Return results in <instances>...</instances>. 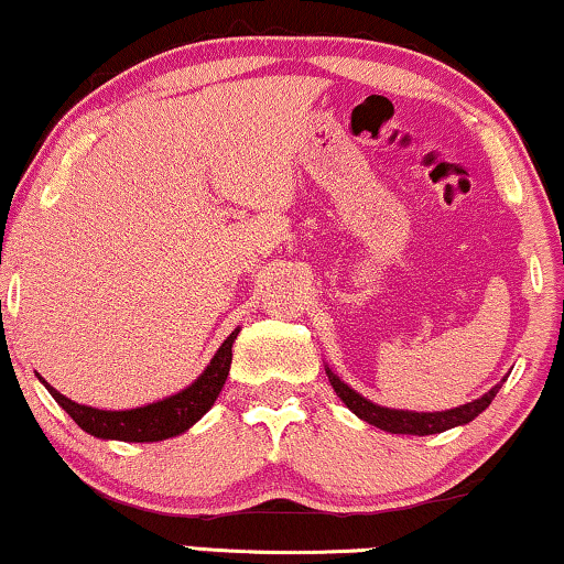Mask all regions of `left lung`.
Returning <instances> with one entry per match:
<instances>
[{
    "instance_id": "left-lung-1",
    "label": "left lung",
    "mask_w": 564,
    "mask_h": 564,
    "mask_svg": "<svg viewBox=\"0 0 564 564\" xmlns=\"http://www.w3.org/2000/svg\"><path fill=\"white\" fill-rule=\"evenodd\" d=\"M325 373H328L330 387L336 389V394L340 397V402L348 406L350 412L356 414L358 420L373 424L383 432H391V435H437V432L460 427V424H468L478 417L480 412L491 404V399L499 394V389L503 387V381L509 377H503L496 387L486 391L484 397L473 399L468 404L453 406V410L445 412H410V410H391V406H381L373 404L371 399H366L364 394H358L356 389H350L346 381H343L338 373H333L328 366H325Z\"/></svg>"
}]
</instances>
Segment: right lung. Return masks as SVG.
<instances>
[{
    "label": "right lung",
    "instance_id": "add662e5",
    "mask_svg": "<svg viewBox=\"0 0 564 564\" xmlns=\"http://www.w3.org/2000/svg\"><path fill=\"white\" fill-rule=\"evenodd\" d=\"M239 330L241 328L231 330V336L221 343V348L216 350L210 364L191 387L175 391L165 399H158L152 404L134 406V410H99V406L78 404L63 397L58 389H53L40 373L37 379L45 383L55 402L88 435L99 440H121V443H160V440L183 435L214 406L226 383L228 369H231V346Z\"/></svg>",
    "mask_w": 564,
    "mask_h": 564
}]
</instances>
